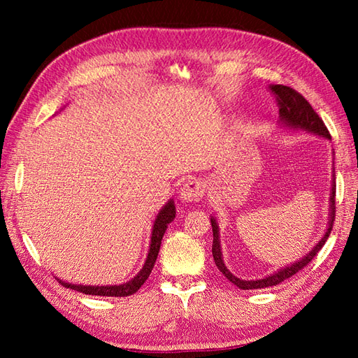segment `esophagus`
<instances>
[{
  "mask_svg": "<svg viewBox=\"0 0 358 358\" xmlns=\"http://www.w3.org/2000/svg\"><path fill=\"white\" fill-rule=\"evenodd\" d=\"M203 194H204V183L200 178H192L186 181V183L180 189V199L186 203L200 201Z\"/></svg>",
  "mask_w": 358,
  "mask_h": 358,
  "instance_id": "1",
  "label": "esophagus"
}]
</instances>
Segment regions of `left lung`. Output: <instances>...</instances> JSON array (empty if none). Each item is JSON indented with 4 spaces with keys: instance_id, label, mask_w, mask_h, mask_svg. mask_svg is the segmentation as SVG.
<instances>
[{
    "instance_id": "1",
    "label": "left lung",
    "mask_w": 358,
    "mask_h": 358,
    "mask_svg": "<svg viewBox=\"0 0 358 358\" xmlns=\"http://www.w3.org/2000/svg\"><path fill=\"white\" fill-rule=\"evenodd\" d=\"M271 92L275 95V100L278 103L280 108V121L281 124L289 127V129H303V131L315 134L324 136V138L331 140V134L328 131V127L324 126L323 120L318 117V113L313 109V106L308 103V100L301 94L296 92L292 87L283 86V85H273L269 87ZM336 175V173H334ZM332 175V177H334ZM329 223H328V229H326L323 238L317 243V245L313 248V250L300 258L299 262H295L292 264L286 266V268H281L275 273H271L269 277H264L260 280H241L238 277H235L234 273L226 268L224 262H223V254H222V248H220V237H218V224L215 222V218H210V224H212V232H214V241H212V255H214V262L217 264V268L220 272H223V275L234 283L235 286H238L243 291H249V289H263V287H269V286H277L281 281L287 280L289 277H292L294 273L301 271L303 268H306V264L313 262V258L317 255L318 250L323 248V245L328 240L329 234L332 231V224L334 220H336V177L332 180V189H331V199H329Z\"/></svg>"
}]
</instances>
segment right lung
Instances as JSON below:
<instances>
[{"mask_svg":"<svg viewBox=\"0 0 358 358\" xmlns=\"http://www.w3.org/2000/svg\"><path fill=\"white\" fill-rule=\"evenodd\" d=\"M175 218V204L172 200L167 201L163 209L158 212V215L154 222V227H152V238H150V246H149V254L146 258V263L141 268V271L136 273V275L129 280L124 285H118V286H83V285H71L66 283V281L59 280L64 287L73 289V291L83 292L86 295H101V296H127L135 294L138 289L143 286L144 281L148 280L150 275L152 268L157 262V257L159 252V246H162V240L163 235L167 229V224L173 222Z\"/></svg>","mask_w":358,"mask_h":358,"instance_id":"1","label":"right lung"}]
</instances>
